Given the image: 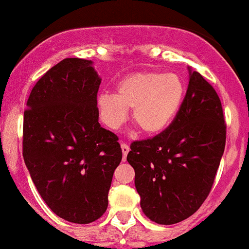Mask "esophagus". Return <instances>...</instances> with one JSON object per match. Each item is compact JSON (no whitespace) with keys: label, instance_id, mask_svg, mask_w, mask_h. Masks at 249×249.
<instances>
[{"label":"esophagus","instance_id":"1","mask_svg":"<svg viewBox=\"0 0 249 249\" xmlns=\"http://www.w3.org/2000/svg\"><path fill=\"white\" fill-rule=\"evenodd\" d=\"M129 150H130V148H129L128 144L125 143H121V152H123V160H125L126 158V156H128Z\"/></svg>","mask_w":249,"mask_h":249}]
</instances>
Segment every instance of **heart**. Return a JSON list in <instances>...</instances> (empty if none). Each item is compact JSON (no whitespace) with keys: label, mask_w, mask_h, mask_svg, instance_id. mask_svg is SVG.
<instances>
[{"label":"heart","mask_w":249,"mask_h":249,"mask_svg":"<svg viewBox=\"0 0 249 249\" xmlns=\"http://www.w3.org/2000/svg\"><path fill=\"white\" fill-rule=\"evenodd\" d=\"M185 85L176 73L139 72L125 77L116 86V93L104 92L97 97L102 123L118 129L133 108V123L141 133H163L182 106Z\"/></svg>","instance_id":"heart-1"}]
</instances>
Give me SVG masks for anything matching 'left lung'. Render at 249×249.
Here are the masks:
<instances>
[{"mask_svg":"<svg viewBox=\"0 0 249 249\" xmlns=\"http://www.w3.org/2000/svg\"><path fill=\"white\" fill-rule=\"evenodd\" d=\"M187 92L172 124L152 139L131 143L141 208L157 224L191 216L208 197L224 153L227 126L218 93L189 67Z\"/></svg>","mask_w":249,"mask_h":249,"instance_id":"obj_1","label":"left lung"}]
</instances>
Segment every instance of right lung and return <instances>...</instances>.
Returning a JSON list of instances; mask_svg holds the SVG:
<instances>
[{
	"mask_svg": "<svg viewBox=\"0 0 249 249\" xmlns=\"http://www.w3.org/2000/svg\"><path fill=\"white\" fill-rule=\"evenodd\" d=\"M92 60L66 58L31 89L24 112L22 156L50 210L89 224L107 209L112 175L123 158L118 137L101 128Z\"/></svg>",
	"mask_w": 249,
	"mask_h": 249,
	"instance_id": "add662e5",
	"label": "right lung"
}]
</instances>
